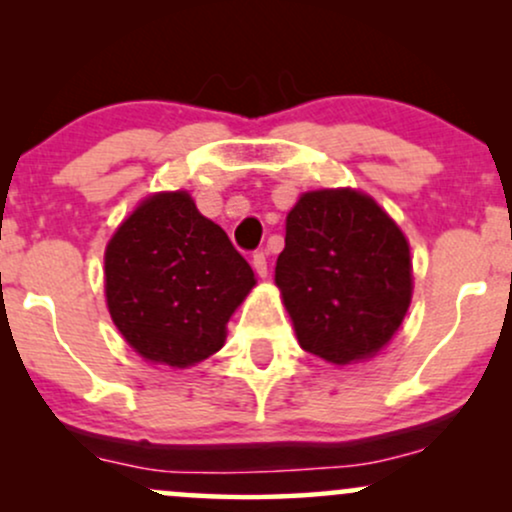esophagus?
Returning a JSON list of instances; mask_svg holds the SVG:
<instances>
[{
	"mask_svg": "<svg viewBox=\"0 0 512 512\" xmlns=\"http://www.w3.org/2000/svg\"><path fill=\"white\" fill-rule=\"evenodd\" d=\"M252 267H255V272L260 276H267V255L262 250L252 255Z\"/></svg>",
	"mask_w": 512,
	"mask_h": 512,
	"instance_id": "34e87169",
	"label": "esophagus"
}]
</instances>
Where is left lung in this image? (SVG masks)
I'll use <instances>...</instances> for the list:
<instances>
[{"instance_id": "8db88e82", "label": "left lung", "mask_w": 512, "mask_h": 512, "mask_svg": "<svg viewBox=\"0 0 512 512\" xmlns=\"http://www.w3.org/2000/svg\"><path fill=\"white\" fill-rule=\"evenodd\" d=\"M276 286L305 351L337 366L375 356L411 301L407 238L361 192H305L286 216Z\"/></svg>"}]
</instances>
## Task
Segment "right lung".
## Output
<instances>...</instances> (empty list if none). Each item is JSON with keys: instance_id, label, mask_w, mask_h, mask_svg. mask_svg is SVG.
Masks as SVG:
<instances>
[{"instance_id": "add662e5", "label": "right lung", "mask_w": 512, "mask_h": 512, "mask_svg": "<svg viewBox=\"0 0 512 512\" xmlns=\"http://www.w3.org/2000/svg\"><path fill=\"white\" fill-rule=\"evenodd\" d=\"M255 274L187 192L144 199L105 250L115 327L146 361L185 368L223 346Z\"/></svg>"}]
</instances>
